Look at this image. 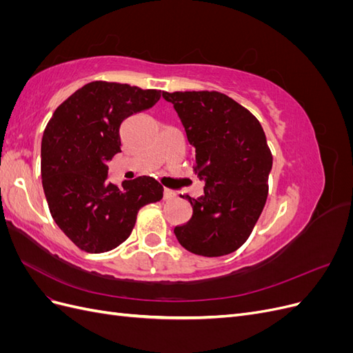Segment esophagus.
Masks as SVG:
<instances>
[{
  "label": "esophagus",
  "instance_id": "1",
  "mask_svg": "<svg viewBox=\"0 0 353 353\" xmlns=\"http://www.w3.org/2000/svg\"><path fill=\"white\" fill-rule=\"evenodd\" d=\"M172 197H175V191L169 190V188H165V190H163V199H165V200H169V199H172Z\"/></svg>",
  "mask_w": 353,
  "mask_h": 353
}]
</instances>
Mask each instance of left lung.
I'll list each match as a JSON object with an SVG mask.
<instances>
[{
	"mask_svg": "<svg viewBox=\"0 0 353 353\" xmlns=\"http://www.w3.org/2000/svg\"><path fill=\"white\" fill-rule=\"evenodd\" d=\"M193 147L205 196H187L193 216L174 232L188 252L215 258L236 252L258 222L268 197L272 154L259 121L216 91L163 92Z\"/></svg>",
	"mask_w": 353,
	"mask_h": 353,
	"instance_id": "1",
	"label": "left lung"
}]
</instances>
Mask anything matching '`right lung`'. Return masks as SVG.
Masks as SVG:
<instances>
[{
  "label": "right lung",
  "instance_id": "obj_1",
  "mask_svg": "<svg viewBox=\"0 0 353 353\" xmlns=\"http://www.w3.org/2000/svg\"><path fill=\"white\" fill-rule=\"evenodd\" d=\"M162 91L95 81L63 101L41 143V175L51 216L88 253L113 250L131 236L137 213L163 197L152 176L108 181V162L121 153V125L150 109Z\"/></svg>",
  "mask_w": 353,
  "mask_h": 353
}]
</instances>
